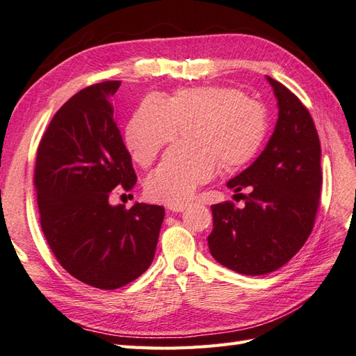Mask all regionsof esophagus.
Here are the masks:
<instances>
[{
    "label": "esophagus",
    "mask_w": 356,
    "mask_h": 356,
    "mask_svg": "<svg viewBox=\"0 0 356 356\" xmlns=\"http://www.w3.org/2000/svg\"><path fill=\"white\" fill-rule=\"evenodd\" d=\"M187 202H179V204H170L169 205V210L170 211H175V213H178V211H184L186 209H187Z\"/></svg>",
    "instance_id": "1"
}]
</instances>
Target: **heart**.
Masks as SVG:
<instances>
[{"label": "heart", "instance_id": "heart-1", "mask_svg": "<svg viewBox=\"0 0 356 356\" xmlns=\"http://www.w3.org/2000/svg\"><path fill=\"white\" fill-rule=\"evenodd\" d=\"M193 143L177 145L146 178V193L164 204L191 198L218 168L236 172L262 149L268 132L266 109L233 86H186L168 99L151 94L126 126L124 141L140 165L151 164L161 147L178 137L183 123H192Z\"/></svg>", "mask_w": 356, "mask_h": 356}]
</instances>
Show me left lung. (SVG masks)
<instances>
[{"label":"left lung","mask_w":356,"mask_h":356,"mask_svg":"<svg viewBox=\"0 0 356 356\" xmlns=\"http://www.w3.org/2000/svg\"><path fill=\"white\" fill-rule=\"evenodd\" d=\"M279 105V120L264 152L228 181L245 201L211 205V256L245 275L279 270L294 257L315 224L323 173L318 132L306 106L285 85L266 77ZM236 196V195H234Z\"/></svg>","instance_id":"obj_1"}]
</instances>
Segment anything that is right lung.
Segmentation results:
<instances>
[{
	"instance_id": "obj_1",
	"label": "right lung",
	"mask_w": 356,
	"mask_h": 356,
	"mask_svg": "<svg viewBox=\"0 0 356 356\" xmlns=\"http://www.w3.org/2000/svg\"><path fill=\"white\" fill-rule=\"evenodd\" d=\"M120 81L94 83L54 114L38 146L35 191L39 222L60 266L99 289H117L151 266L164 219L152 204H109L137 183L114 118Z\"/></svg>"
}]
</instances>
